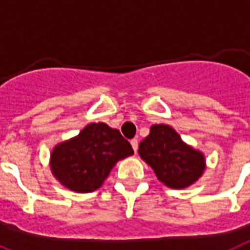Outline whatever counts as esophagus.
I'll use <instances>...</instances> for the list:
<instances>
[{"instance_id":"1","label":"esophagus","mask_w":250,"mask_h":250,"mask_svg":"<svg viewBox=\"0 0 250 250\" xmlns=\"http://www.w3.org/2000/svg\"><path fill=\"white\" fill-rule=\"evenodd\" d=\"M131 145H132V147H133V151H137V149H139V141H137V140L136 139H133V140H131Z\"/></svg>"}]
</instances>
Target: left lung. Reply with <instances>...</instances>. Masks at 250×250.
<instances>
[{
  "instance_id": "obj_1",
  "label": "left lung",
  "mask_w": 250,
  "mask_h": 250,
  "mask_svg": "<svg viewBox=\"0 0 250 250\" xmlns=\"http://www.w3.org/2000/svg\"><path fill=\"white\" fill-rule=\"evenodd\" d=\"M139 154L153 168L158 180L172 188H188L206 169L204 154L185 144L167 125L150 127L149 136L140 143Z\"/></svg>"
}]
</instances>
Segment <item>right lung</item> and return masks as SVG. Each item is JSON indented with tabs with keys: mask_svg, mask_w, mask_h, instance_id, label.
Masks as SVG:
<instances>
[{
	"mask_svg": "<svg viewBox=\"0 0 250 250\" xmlns=\"http://www.w3.org/2000/svg\"><path fill=\"white\" fill-rule=\"evenodd\" d=\"M133 154L131 144L106 123H90L79 135L55 146L51 172L62 186L76 192L95 191L111 168Z\"/></svg>",
	"mask_w": 250,
	"mask_h": 250,
	"instance_id": "obj_1",
	"label": "right lung"
}]
</instances>
